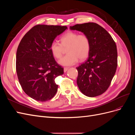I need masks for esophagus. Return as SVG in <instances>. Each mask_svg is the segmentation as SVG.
Wrapping results in <instances>:
<instances>
[{"instance_id": "1", "label": "esophagus", "mask_w": 135, "mask_h": 135, "mask_svg": "<svg viewBox=\"0 0 135 135\" xmlns=\"http://www.w3.org/2000/svg\"><path fill=\"white\" fill-rule=\"evenodd\" d=\"M68 69H69V68H67V67L64 68V71L65 73H66V72L68 71Z\"/></svg>"}]
</instances>
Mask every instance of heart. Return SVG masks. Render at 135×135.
I'll return each mask as SVG.
<instances>
[{
    "mask_svg": "<svg viewBox=\"0 0 135 135\" xmlns=\"http://www.w3.org/2000/svg\"><path fill=\"white\" fill-rule=\"evenodd\" d=\"M61 44L53 41L50 45L52 54L57 59L60 58L62 55L63 47H68V55L61 58L58 62L64 66H69L76 64L78 59L84 60L89 55L91 50V42L88 36L78 32L69 31L60 38Z\"/></svg>",
    "mask_w": 135,
    "mask_h": 135,
    "instance_id": "obj_1",
    "label": "heart"
}]
</instances>
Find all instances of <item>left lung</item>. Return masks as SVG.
<instances>
[{
    "label": "left lung",
    "instance_id": "left-lung-1",
    "mask_svg": "<svg viewBox=\"0 0 135 135\" xmlns=\"http://www.w3.org/2000/svg\"><path fill=\"white\" fill-rule=\"evenodd\" d=\"M70 28L87 35L91 42L88 59L76 68L78 86L88 97L99 96L107 90L116 72L115 43L109 32L96 23L76 24Z\"/></svg>",
    "mask_w": 135,
    "mask_h": 135
}]
</instances>
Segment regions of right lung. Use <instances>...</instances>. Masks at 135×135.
<instances>
[{
  "label": "right lung",
  "instance_id": "add662e5",
  "mask_svg": "<svg viewBox=\"0 0 135 135\" xmlns=\"http://www.w3.org/2000/svg\"><path fill=\"white\" fill-rule=\"evenodd\" d=\"M66 26L38 25L23 36L16 53V72L26 95L38 101L51 100L57 91L56 77L64 74L50 50L54 39Z\"/></svg>",
  "mask_w": 135,
  "mask_h": 135
}]
</instances>
